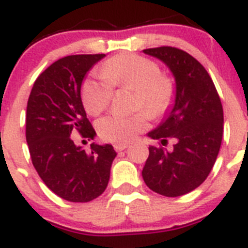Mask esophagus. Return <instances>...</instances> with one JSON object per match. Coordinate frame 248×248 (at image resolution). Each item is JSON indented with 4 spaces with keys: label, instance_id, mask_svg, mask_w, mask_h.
Segmentation results:
<instances>
[{
    "label": "esophagus",
    "instance_id": "1",
    "mask_svg": "<svg viewBox=\"0 0 248 248\" xmlns=\"http://www.w3.org/2000/svg\"><path fill=\"white\" fill-rule=\"evenodd\" d=\"M126 148H128V144H115V145H114L115 151H123L125 150Z\"/></svg>",
    "mask_w": 248,
    "mask_h": 248
}]
</instances>
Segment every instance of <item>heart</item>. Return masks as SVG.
<instances>
[{"label": "heart", "instance_id": "heart-1", "mask_svg": "<svg viewBox=\"0 0 248 248\" xmlns=\"http://www.w3.org/2000/svg\"><path fill=\"white\" fill-rule=\"evenodd\" d=\"M102 78H88L83 82V105L87 113L98 115L108 108L113 89H133L134 105L143 109L133 115H108L98 122L100 138L110 143L125 144L148 128V117H165L175 103L176 88L170 77L161 73L151 59L138 54H120L105 61L100 67Z\"/></svg>", "mask_w": 248, "mask_h": 248}]
</instances>
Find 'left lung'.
<instances>
[{
	"label": "left lung",
	"mask_w": 248,
	"mask_h": 248,
	"mask_svg": "<svg viewBox=\"0 0 248 248\" xmlns=\"http://www.w3.org/2000/svg\"><path fill=\"white\" fill-rule=\"evenodd\" d=\"M144 53L161 59L176 80V98L168 119L149 133L161 144L149 146L143 179L153 191L176 198L195 190L209 176L223 131V110L211 77L198 59L179 48L163 46ZM177 140L171 152L163 145Z\"/></svg>",
	"instance_id": "1"
}]
</instances>
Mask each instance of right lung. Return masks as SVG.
<instances>
[{"label": "right lung", "instance_id": "obj_1", "mask_svg": "<svg viewBox=\"0 0 248 248\" xmlns=\"http://www.w3.org/2000/svg\"><path fill=\"white\" fill-rule=\"evenodd\" d=\"M105 54H73L39 74L26 113V140L36 171L49 190L71 202H88L104 192L117 153L113 146H76L73 137L93 139L80 85L87 72Z\"/></svg>", "mask_w": 248, "mask_h": 248}]
</instances>
